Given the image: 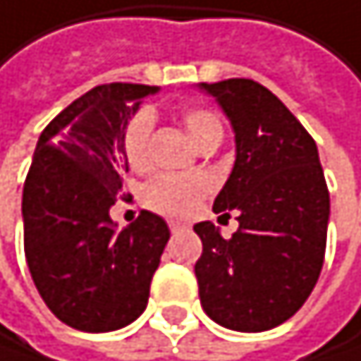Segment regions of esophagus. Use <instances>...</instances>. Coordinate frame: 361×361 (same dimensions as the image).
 I'll use <instances>...</instances> for the list:
<instances>
[{
	"mask_svg": "<svg viewBox=\"0 0 361 361\" xmlns=\"http://www.w3.org/2000/svg\"><path fill=\"white\" fill-rule=\"evenodd\" d=\"M169 229L176 233V231H183V229H187V225H185V223H178V220H171V223H169Z\"/></svg>",
	"mask_w": 361,
	"mask_h": 361,
	"instance_id": "obj_1",
	"label": "esophagus"
}]
</instances>
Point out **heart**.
<instances>
[{"instance_id": "b5f03b06", "label": "heart", "mask_w": 361, "mask_h": 361, "mask_svg": "<svg viewBox=\"0 0 361 361\" xmlns=\"http://www.w3.org/2000/svg\"><path fill=\"white\" fill-rule=\"evenodd\" d=\"M183 123L194 141L200 145L212 134L223 132V126L204 108H185ZM154 126V114L143 108L138 110L123 130V154L132 167H143L147 159V141ZM209 183L202 176H176V174H159L143 187V202L152 212L163 214L167 218H187L196 204L207 196Z\"/></svg>"}]
</instances>
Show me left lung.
<instances>
[{
    "label": "left lung",
    "mask_w": 361,
    "mask_h": 361,
    "mask_svg": "<svg viewBox=\"0 0 361 361\" xmlns=\"http://www.w3.org/2000/svg\"><path fill=\"white\" fill-rule=\"evenodd\" d=\"M235 134V163L214 212L238 214L229 240L209 220L194 225V271L212 320L243 333L269 331L298 313L320 278L331 200L317 145L289 108L251 79L198 83Z\"/></svg>",
    "instance_id": "obj_1"
}]
</instances>
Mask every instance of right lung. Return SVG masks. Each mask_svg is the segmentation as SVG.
<instances>
[{
  "instance_id": "right-lung-1",
  "label": "right lung",
  "mask_w": 361,
  "mask_h": 361,
  "mask_svg": "<svg viewBox=\"0 0 361 361\" xmlns=\"http://www.w3.org/2000/svg\"><path fill=\"white\" fill-rule=\"evenodd\" d=\"M157 85H97L41 132L23 185V249L39 295L77 331L128 326L147 307L167 223L141 212L116 229L110 207L128 161L123 130Z\"/></svg>"
}]
</instances>
